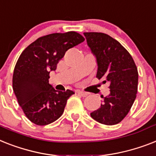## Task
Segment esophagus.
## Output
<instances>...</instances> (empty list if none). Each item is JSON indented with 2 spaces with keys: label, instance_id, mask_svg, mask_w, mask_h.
I'll return each instance as SVG.
<instances>
[{
  "label": "esophagus",
  "instance_id": "1",
  "mask_svg": "<svg viewBox=\"0 0 156 156\" xmlns=\"http://www.w3.org/2000/svg\"><path fill=\"white\" fill-rule=\"evenodd\" d=\"M78 93L79 94H81L82 97H87V96L88 95V93H87V92H84V91H82V90H78Z\"/></svg>",
  "mask_w": 156,
  "mask_h": 156
}]
</instances>
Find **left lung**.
I'll list each match as a JSON object with an SVG mask.
<instances>
[{
	"mask_svg": "<svg viewBox=\"0 0 156 156\" xmlns=\"http://www.w3.org/2000/svg\"><path fill=\"white\" fill-rule=\"evenodd\" d=\"M87 45L95 56L96 77L110 83V94L101 107L90 113L105 125L120 122L131 110L138 90V69L129 52L118 41L103 33H84Z\"/></svg>",
	"mask_w": 156,
	"mask_h": 156,
	"instance_id": "8db88e82",
	"label": "left lung"
}]
</instances>
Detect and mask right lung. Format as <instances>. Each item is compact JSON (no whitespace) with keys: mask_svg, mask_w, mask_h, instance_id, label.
<instances>
[{"mask_svg":"<svg viewBox=\"0 0 156 156\" xmlns=\"http://www.w3.org/2000/svg\"><path fill=\"white\" fill-rule=\"evenodd\" d=\"M85 38L78 33L51 34L41 37L19 57L12 76V89L26 117L39 126L62 116L67 99L74 92L58 91L49 83V73L70 48Z\"/></svg>","mask_w":156,"mask_h":156,"instance_id":"1","label":"right lung"}]
</instances>
